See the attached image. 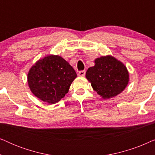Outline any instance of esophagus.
Listing matches in <instances>:
<instances>
[{"label": "esophagus", "instance_id": "34e87169", "mask_svg": "<svg viewBox=\"0 0 155 155\" xmlns=\"http://www.w3.org/2000/svg\"><path fill=\"white\" fill-rule=\"evenodd\" d=\"M78 75L80 76V77H84L85 75V71H81L78 73Z\"/></svg>", "mask_w": 155, "mask_h": 155}]
</instances>
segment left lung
I'll return each mask as SVG.
<instances>
[{
	"mask_svg": "<svg viewBox=\"0 0 155 155\" xmlns=\"http://www.w3.org/2000/svg\"><path fill=\"white\" fill-rule=\"evenodd\" d=\"M94 63L87 71L86 78L97 94L109 99L125 90L129 73L124 63L109 55L96 58Z\"/></svg>",
	"mask_w": 155,
	"mask_h": 155,
	"instance_id": "8db88e82",
	"label": "left lung"
}]
</instances>
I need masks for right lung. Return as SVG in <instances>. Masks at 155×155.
I'll return each mask as SVG.
<instances>
[{
	"instance_id": "right-lung-1",
	"label": "right lung",
	"mask_w": 155,
	"mask_h": 155,
	"mask_svg": "<svg viewBox=\"0 0 155 155\" xmlns=\"http://www.w3.org/2000/svg\"><path fill=\"white\" fill-rule=\"evenodd\" d=\"M76 77L75 70L65 59L58 55H49L32 65L27 74V82L35 96L54 104L68 92Z\"/></svg>"
}]
</instances>
